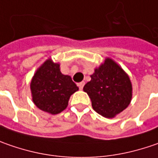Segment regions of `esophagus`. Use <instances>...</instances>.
<instances>
[{"label": "esophagus", "instance_id": "34e87169", "mask_svg": "<svg viewBox=\"0 0 158 158\" xmlns=\"http://www.w3.org/2000/svg\"><path fill=\"white\" fill-rule=\"evenodd\" d=\"M84 85H85V82H84V81H82V82L79 83V84H78V86H79V89H83V86H84Z\"/></svg>", "mask_w": 158, "mask_h": 158}]
</instances>
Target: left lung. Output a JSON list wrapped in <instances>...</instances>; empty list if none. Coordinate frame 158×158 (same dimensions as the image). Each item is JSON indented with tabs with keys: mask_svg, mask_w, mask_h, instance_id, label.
<instances>
[{
	"mask_svg": "<svg viewBox=\"0 0 158 158\" xmlns=\"http://www.w3.org/2000/svg\"><path fill=\"white\" fill-rule=\"evenodd\" d=\"M83 90L91 99L93 109L109 118L123 111L132 99L129 77L110 58L95 69L91 80L84 86Z\"/></svg>",
	"mask_w": 158,
	"mask_h": 158,
	"instance_id": "1",
	"label": "left lung"
}]
</instances>
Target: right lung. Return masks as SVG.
Instances as JSON below:
<instances>
[{"label": "right lung", "mask_w": 158, "mask_h": 158, "mask_svg": "<svg viewBox=\"0 0 158 158\" xmlns=\"http://www.w3.org/2000/svg\"><path fill=\"white\" fill-rule=\"evenodd\" d=\"M58 64L47 60L34 74L31 82L32 101L41 110L58 114L68 105L73 93L79 87L70 76L60 72Z\"/></svg>", "instance_id": "right-lung-1"}]
</instances>
